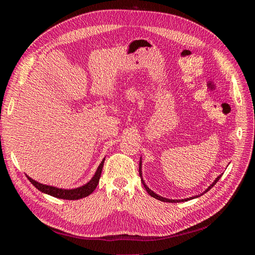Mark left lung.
<instances>
[{
    "instance_id": "1",
    "label": "left lung",
    "mask_w": 255,
    "mask_h": 255,
    "mask_svg": "<svg viewBox=\"0 0 255 255\" xmlns=\"http://www.w3.org/2000/svg\"><path fill=\"white\" fill-rule=\"evenodd\" d=\"M141 159H140V161H139V175H140V179H141V182H142V184H143V187L145 188V190L148 191V194L151 196V197H153V198H155V199H157V200H159V201H163V202H171V203H176V202H184V201H188V200H191V199H195V198H198V197H200V196H202L203 194H205V192H207L208 190H210L214 185L217 183L218 181H219V179L221 177V175L222 174H220L219 176H217V179H216L210 186H208L206 189H205V191L203 192V194H201V195H198V196H194V197H190V198H187V199H182V200H171V199H166V198H164V197H161V196H158V195H156L155 192L154 191H152L148 186H146V185L144 184V181L142 180V173H141Z\"/></svg>"
}]
</instances>
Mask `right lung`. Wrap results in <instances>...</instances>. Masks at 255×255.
<instances>
[{
  "instance_id": "add662e5",
  "label": "right lung",
  "mask_w": 255,
  "mask_h": 255,
  "mask_svg": "<svg viewBox=\"0 0 255 255\" xmlns=\"http://www.w3.org/2000/svg\"><path fill=\"white\" fill-rule=\"evenodd\" d=\"M104 160H105V158H103L101 164L99 165L95 175L92 176V179L87 184H85V185H83V186L74 188V189H63V188L53 187V186H50V185H44L41 183H38L35 180H33L32 177H29L28 175H26V176H27L28 181L32 183L38 190L43 192V194H48L52 197H55L58 199H64V200H79V199L89 196L97 188L100 177H101Z\"/></svg>"
}]
</instances>
